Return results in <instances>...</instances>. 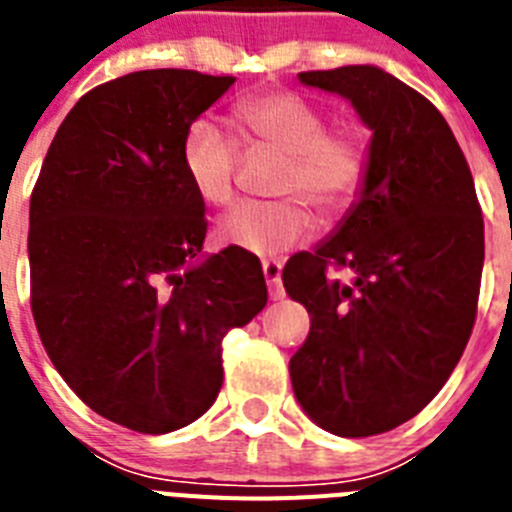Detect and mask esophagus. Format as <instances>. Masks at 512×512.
Returning <instances> with one entry per match:
<instances>
[{
	"mask_svg": "<svg viewBox=\"0 0 512 512\" xmlns=\"http://www.w3.org/2000/svg\"><path fill=\"white\" fill-rule=\"evenodd\" d=\"M264 277L269 282V292L274 300H282L284 287H282V261L279 259H266L264 261Z\"/></svg>",
	"mask_w": 512,
	"mask_h": 512,
	"instance_id": "34e87169",
	"label": "esophagus"
}]
</instances>
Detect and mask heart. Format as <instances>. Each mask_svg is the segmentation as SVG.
Masks as SVG:
<instances>
[{
    "mask_svg": "<svg viewBox=\"0 0 512 512\" xmlns=\"http://www.w3.org/2000/svg\"><path fill=\"white\" fill-rule=\"evenodd\" d=\"M246 146L282 153L271 202H246L217 223V241L230 248L277 256L310 241L318 210L323 220L341 217L359 194L366 174L361 143L348 130H328L318 104L295 92L251 94L233 107ZM241 151L215 122L192 120L182 138V166L202 202L223 207L233 200Z\"/></svg>",
    "mask_w": 512,
    "mask_h": 512,
    "instance_id": "obj_1",
    "label": "heart"
}]
</instances>
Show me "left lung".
<instances>
[{"label":"left lung","mask_w":512,"mask_h":512,"mask_svg":"<svg viewBox=\"0 0 512 512\" xmlns=\"http://www.w3.org/2000/svg\"><path fill=\"white\" fill-rule=\"evenodd\" d=\"M297 79L346 97L372 143L359 202L282 271L287 295L310 312L289 377L320 428L377 436L415 418L467 348L485 264L482 207L449 122L413 87L377 66Z\"/></svg>","instance_id":"obj_1"}]
</instances>
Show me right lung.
Returning a JSON list of instances; mask_svg holds the SVG:
<instances>
[{
  "instance_id": "right-lung-1",
  "label": "right lung",
  "mask_w": 512,
  "mask_h": 512,
  "mask_svg": "<svg viewBox=\"0 0 512 512\" xmlns=\"http://www.w3.org/2000/svg\"><path fill=\"white\" fill-rule=\"evenodd\" d=\"M233 76L151 69L87 92L30 197V307L45 354L94 413L138 433L200 418L223 338L266 305L259 259H202L205 202L182 166L192 120Z\"/></svg>"
}]
</instances>
